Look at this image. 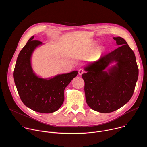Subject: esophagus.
Here are the masks:
<instances>
[{"label": "esophagus", "mask_w": 147, "mask_h": 147, "mask_svg": "<svg viewBox=\"0 0 147 147\" xmlns=\"http://www.w3.org/2000/svg\"><path fill=\"white\" fill-rule=\"evenodd\" d=\"M84 70L83 69H80L79 70V71H78V74H80V75H82L84 73Z\"/></svg>", "instance_id": "esophagus-1"}]
</instances>
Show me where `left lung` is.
<instances>
[{"label":"left lung","instance_id":"8db88e82","mask_svg":"<svg viewBox=\"0 0 147 147\" xmlns=\"http://www.w3.org/2000/svg\"><path fill=\"white\" fill-rule=\"evenodd\" d=\"M118 46L84 67L82 77L88 105L100 113H111L127 103L133 96L138 77L134 52L123 38L113 37ZM116 65L105 69L112 62Z\"/></svg>","mask_w":147,"mask_h":147}]
</instances>
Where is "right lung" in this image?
I'll list each match as a JSON object with an SVG mask.
<instances>
[{
	"mask_svg": "<svg viewBox=\"0 0 147 147\" xmlns=\"http://www.w3.org/2000/svg\"><path fill=\"white\" fill-rule=\"evenodd\" d=\"M32 36L17 57L13 76L21 100L31 109L42 113L58 110L65 100L64 91L78 74L77 71L58 74L51 78L38 77L33 71L31 57L42 42Z\"/></svg>",
	"mask_w": 147,
	"mask_h": 147,
	"instance_id": "right-lung-1",
	"label": "right lung"
}]
</instances>
